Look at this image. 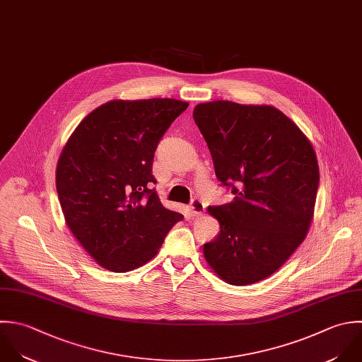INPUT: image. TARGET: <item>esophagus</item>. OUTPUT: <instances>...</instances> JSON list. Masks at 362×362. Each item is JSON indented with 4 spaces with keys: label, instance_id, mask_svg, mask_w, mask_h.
<instances>
[{
    "label": "esophagus",
    "instance_id": "obj_1",
    "mask_svg": "<svg viewBox=\"0 0 362 362\" xmlns=\"http://www.w3.org/2000/svg\"><path fill=\"white\" fill-rule=\"evenodd\" d=\"M189 213L192 217H200L204 213V204L199 199H194L189 206Z\"/></svg>",
    "mask_w": 362,
    "mask_h": 362
}]
</instances>
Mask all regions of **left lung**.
<instances>
[{"label": "left lung", "mask_w": 362, "mask_h": 362, "mask_svg": "<svg viewBox=\"0 0 362 362\" xmlns=\"http://www.w3.org/2000/svg\"><path fill=\"white\" fill-rule=\"evenodd\" d=\"M221 186L234 200L210 206L220 223L203 254L230 285L275 274L303 243L319 187L315 149L298 125L271 105L211 101L194 107Z\"/></svg>", "instance_id": "obj_1"}]
</instances>
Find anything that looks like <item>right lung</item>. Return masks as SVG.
I'll return each instance as SVG.
<instances>
[{
	"instance_id": "1",
	"label": "right lung",
	"mask_w": 362,
	"mask_h": 362,
	"mask_svg": "<svg viewBox=\"0 0 362 362\" xmlns=\"http://www.w3.org/2000/svg\"><path fill=\"white\" fill-rule=\"evenodd\" d=\"M189 107L175 98L114 100L91 111L64 145L56 190L67 227L112 272L152 259L183 216L162 206L151 183L153 155Z\"/></svg>"
}]
</instances>
